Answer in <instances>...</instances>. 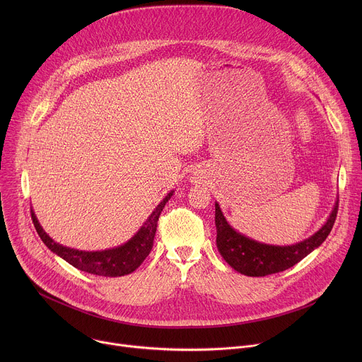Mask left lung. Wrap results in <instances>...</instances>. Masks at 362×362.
<instances>
[{
	"instance_id": "obj_1",
	"label": "left lung",
	"mask_w": 362,
	"mask_h": 362,
	"mask_svg": "<svg viewBox=\"0 0 362 362\" xmlns=\"http://www.w3.org/2000/svg\"><path fill=\"white\" fill-rule=\"evenodd\" d=\"M338 214V200L327 222L309 238L293 245H269L257 242L235 230L223 216L218 202H215L216 246L223 259L242 275L267 276L292 268L313 250L322 245L329 235Z\"/></svg>"
}]
</instances>
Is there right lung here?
Returning <instances> with one entry per match:
<instances>
[{"mask_svg": "<svg viewBox=\"0 0 362 362\" xmlns=\"http://www.w3.org/2000/svg\"><path fill=\"white\" fill-rule=\"evenodd\" d=\"M173 192L175 190L169 192L168 196L163 197V200L156 206V209L151 212V215L146 219L143 226L134 233L133 238H130L126 243L120 246L105 250L87 252L63 246L45 233L33 209L31 218L35 230L41 240L45 243V246L51 252H54L56 255L63 257L66 262H69L74 268L98 276H124L136 271L150 253L153 247L154 235H156L159 216L165 208V204L172 197Z\"/></svg>", "mask_w": 362, "mask_h": 362, "instance_id": "obj_1", "label": "right lung"}]
</instances>
